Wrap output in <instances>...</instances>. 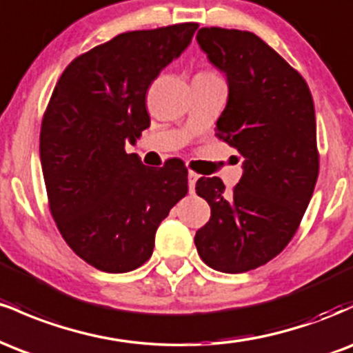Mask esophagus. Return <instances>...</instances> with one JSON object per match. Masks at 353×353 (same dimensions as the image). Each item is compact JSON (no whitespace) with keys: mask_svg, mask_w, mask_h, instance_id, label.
<instances>
[{"mask_svg":"<svg viewBox=\"0 0 353 353\" xmlns=\"http://www.w3.org/2000/svg\"><path fill=\"white\" fill-rule=\"evenodd\" d=\"M188 179H189V192L192 194L194 189H196V182H197V179H199V174H196L194 171H189Z\"/></svg>","mask_w":353,"mask_h":353,"instance_id":"esophagus-1","label":"esophagus"}]
</instances>
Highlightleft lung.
I'll use <instances>...</instances> for the list:
<instances>
[{
  "mask_svg": "<svg viewBox=\"0 0 353 353\" xmlns=\"http://www.w3.org/2000/svg\"><path fill=\"white\" fill-rule=\"evenodd\" d=\"M196 39L228 79L216 136L244 157V174L230 194L219 177L197 181L210 219L194 242L214 270L241 274L281 254L309 205L319 176L314 99L301 72L254 33L201 28Z\"/></svg>",
  "mask_w": 353,
  "mask_h": 353,
  "instance_id": "8db88e82",
  "label": "left lung"
}]
</instances>
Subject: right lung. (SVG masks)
I'll return each instance as SVG.
<instances>
[{
  "instance_id": "right-lung-1",
  "label": "right lung",
  "mask_w": 353,
  "mask_h": 353,
  "mask_svg": "<svg viewBox=\"0 0 353 353\" xmlns=\"http://www.w3.org/2000/svg\"><path fill=\"white\" fill-rule=\"evenodd\" d=\"M197 28L128 31L92 48L63 71L44 111L39 157L51 216L74 254L103 272L149 261L157 228L188 194L181 159L148 168L124 145L149 128L148 89Z\"/></svg>"
}]
</instances>
